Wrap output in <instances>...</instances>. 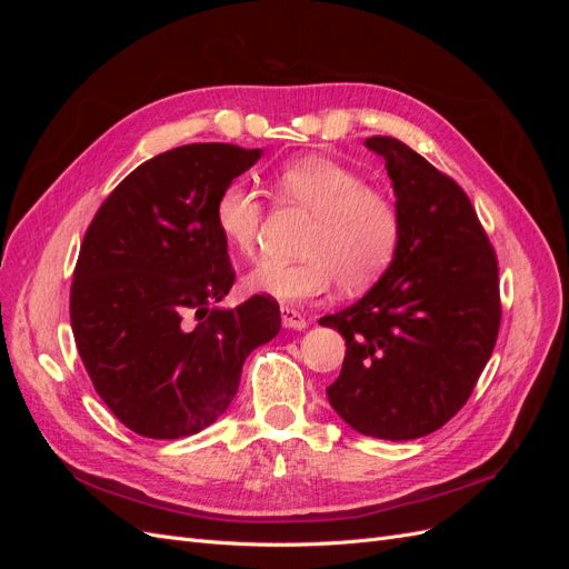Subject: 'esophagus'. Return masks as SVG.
I'll return each instance as SVG.
<instances>
[{
	"label": "esophagus",
	"instance_id": "esophagus-1",
	"mask_svg": "<svg viewBox=\"0 0 569 569\" xmlns=\"http://www.w3.org/2000/svg\"><path fill=\"white\" fill-rule=\"evenodd\" d=\"M280 313H282V325L289 327V330H306V327H308V320L303 318L301 311H297V308L282 306Z\"/></svg>",
	"mask_w": 569,
	"mask_h": 569
}]
</instances>
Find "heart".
<instances>
[{"instance_id":"heart-1","label":"heart","mask_w":569,"mask_h":569,"mask_svg":"<svg viewBox=\"0 0 569 569\" xmlns=\"http://www.w3.org/2000/svg\"><path fill=\"white\" fill-rule=\"evenodd\" d=\"M272 197L280 206H299L313 216L299 261H263L249 274L258 295L282 303H303L341 282L358 291L377 282L401 247V209L387 192L370 187L351 166L306 157L272 176ZM266 206L242 180H230L213 203V220L230 249L253 256L261 239Z\"/></svg>"}]
</instances>
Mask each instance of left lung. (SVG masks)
Segmentation results:
<instances>
[{
    "label": "left lung",
    "mask_w": 569,
    "mask_h": 569,
    "mask_svg": "<svg viewBox=\"0 0 569 569\" xmlns=\"http://www.w3.org/2000/svg\"><path fill=\"white\" fill-rule=\"evenodd\" d=\"M387 161L401 247L368 295L320 325L347 339L327 399L356 432L408 441L468 403L501 327L498 261L462 187L393 137H368Z\"/></svg>",
    "instance_id": "obj_1"
}]
</instances>
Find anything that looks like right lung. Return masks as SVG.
<instances>
[{
	"label": "right lung",
	"mask_w": 569,
	"mask_h": 569,
	"mask_svg": "<svg viewBox=\"0 0 569 569\" xmlns=\"http://www.w3.org/2000/svg\"><path fill=\"white\" fill-rule=\"evenodd\" d=\"M263 149L203 142L149 159L99 206L80 244L71 327L94 391L134 435L180 439L216 422L247 356L280 332V306L234 284L216 197Z\"/></svg>",
	"instance_id": "obj_1"
}]
</instances>
